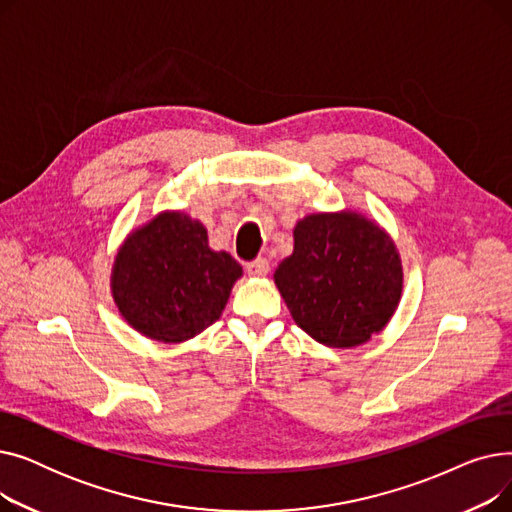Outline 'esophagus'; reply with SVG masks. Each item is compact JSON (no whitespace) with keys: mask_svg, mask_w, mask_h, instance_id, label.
<instances>
[{"mask_svg":"<svg viewBox=\"0 0 512 512\" xmlns=\"http://www.w3.org/2000/svg\"><path fill=\"white\" fill-rule=\"evenodd\" d=\"M247 274L253 278H263L270 274V263H267L265 257H259V259L247 263Z\"/></svg>","mask_w":512,"mask_h":512,"instance_id":"obj_1","label":"esophagus"}]
</instances>
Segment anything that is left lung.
<instances>
[{
  "instance_id": "left-lung-1",
  "label": "left lung",
  "mask_w": 512,
  "mask_h": 512,
  "mask_svg": "<svg viewBox=\"0 0 512 512\" xmlns=\"http://www.w3.org/2000/svg\"><path fill=\"white\" fill-rule=\"evenodd\" d=\"M294 249L274 272L303 332L330 348L380 334L402 297V259L392 236L365 213H309L292 230Z\"/></svg>"
}]
</instances>
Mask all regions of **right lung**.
Masks as SVG:
<instances>
[{"instance_id":"1","label":"right lung","mask_w":512,"mask_h":512,"mask_svg":"<svg viewBox=\"0 0 512 512\" xmlns=\"http://www.w3.org/2000/svg\"><path fill=\"white\" fill-rule=\"evenodd\" d=\"M240 276L230 253L209 247L199 220L166 209L128 232L114 257L110 288L132 330L180 344L220 319Z\"/></svg>"}]
</instances>
